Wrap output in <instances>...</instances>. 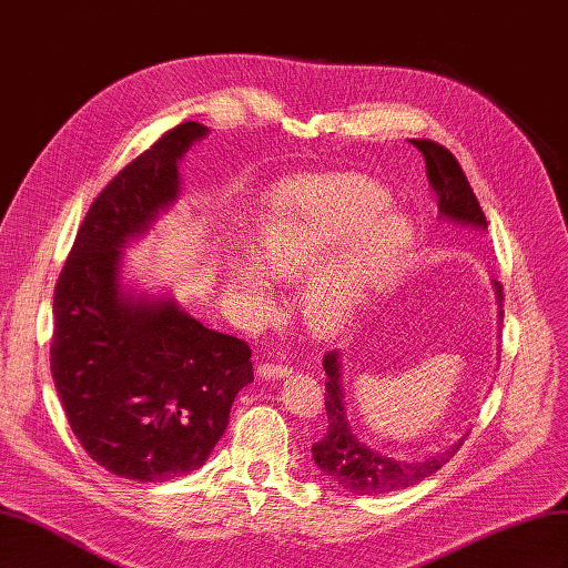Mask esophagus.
Wrapping results in <instances>:
<instances>
[{"instance_id":"1","label":"esophagus","mask_w":568,"mask_h":568,"mask_svg":"<svg viewBox=\"0 0 568 568\" xmlns=\"http://www.w3.org/2000/svg\"><path fill=\"white\" fill-rule=\"evenodd\" d=\"M286 374H291V367L286 365H274V363L257 365V376H263V379H282Z\"/></svg>"}]
</instances>
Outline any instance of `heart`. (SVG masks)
<instances>
[{
	"mask_svg": "<svg viewBox=\"0 0 568 568\" xmlns=\"http://www.w3.org/2000/svg\"><path fill=\"white\" fill-rule=\"evenodd\" d=\"M386 205L384 189L367 180H298L277 189L253 232L256 267L239 255L225 263V282L242 315L248 322L272 315L274 301L263 276L270 282L305 276L296 301L303 324L315 334L343 329L409 248L407 217ZM334 247L339 251L331 256Z\"/></svg>",
	"mask_w": 568,
	"mask_h": 568,
	"instance_id": "heart-1",
	"label": "heart"
}]
</instances>
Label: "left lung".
<instances>
[{
    "instance_id": "left-lung-1",
    "label": "left lung",
    "mask_w": 568,
    "mask_h": 568,
    "mask_svg": "<svg viewBox=\"0 0 568 568\" xmlns=\"http://www.w3.org/2000/svg\"><path fill=\"white\" fill-rule=\"evenodd\" d=\"M409 144H415L426 161V178L438 196L440 217L457 222V225L464 227L488 230L486 215L480 211L474 189L453 153L432 140H409ZM493 284L497 303L503 307V284ZM322 365L326 372L324 407L329 424H326L324 436L313 445V459L320 471L329 480H334L336 486L346 488L355 495H379L409 488L419 484L426 476L436 474L445 462H450V457H455V453L462 448V440L467 438L462 436L455 445H450V448H445L436 455H428L426 459H393L367 448V445L359 443L357 436L353 434V428L346 419V409H343L338 351L326 353Z\"/></svg>"
}]
</instances>
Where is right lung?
<instances>
[{
    "label": "right lung",
    "mask_w": 568,
    "mask_h": 568,
    "mask_svg": "<svg viewBox=\"0 0 568 568\" xmlns=\"http://www.w3.org/2000/svg\"><path fill=\"white\" fill-rule=\"evenodd\" d=\"M205 132L168 130L101 189L54 288L49 359L68 424L99 467L142 484L203 467L253 382L246 341L120 286V248L178 199V161Z\"/></svg>",
    "instance_id": "right-lung-1"
}]
</instances>
